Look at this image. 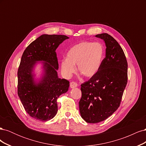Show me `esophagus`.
I'll return each mask as SVG.
<instances>
[{"label": "esophagus", "mask_w": 146, "mask_h": 146, "mask_svg": "<svg viewBox=\"0 0 146 146\" xmlns=\"http://www.w3.org/2000/svg\"><path fill=\"white\" fill-rule=\"evenodd\" d=\"M77 85H78L77 83H76V82H70V88H76V87H77Z\"/></svg>", "instance_id": "obj_1"}]
</instances>
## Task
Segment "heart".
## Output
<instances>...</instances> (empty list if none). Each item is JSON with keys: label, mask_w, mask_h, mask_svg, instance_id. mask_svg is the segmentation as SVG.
Instances as JSON below:
<instances>
[{"label": "heart", "mask_w": 146, "mask_h": 146, "mask_svg": "<svg viewBox=\"0 0 146 146\" xmlns=\"http://www.w3.org/2000/svg\"><path fill=\"white\" fill-rule=\"evenodd\" d=\"M105 48L100 42L84 41L70 48L66 58L61 61L64 76L69 78L77 69L86 77H92L98 72L105 58Z\"/></svg>", "instance_id": "heart-1"}]
</instances>
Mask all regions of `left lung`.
I'll return each mask as SVG.
<instances>
[{"mask_svg": "<svg viewBox=\"0 0 146 146\" xmlns=\"http://www.w3.org/2000/svg\"><path fill=\"white\" fill-rule=\"evenodd\" d=\"M105 44V58L98 72L81 85L79 110L88 123L105 121L120 105L127 83V62L122 48L107 33L97 35Z\"/></svg>", "mask_w": 146, "mask_h": 146, "instance_id": "left-lung-1", "label": "left lung"}]
</instances>
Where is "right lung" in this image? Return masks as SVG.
Wrapping results in <instances>:
<instances>
[{
	"label": "right lung",
	"mask_w": 146,
	"mask_h": 146,
	"mask_svg": "<svg viewBox=\"0 0 146 146\" xmlns=\"http://www.w3.org/2000/svg\"><path fill=\"white\" fill-rule=\"evenodd\" d=\"M69 38L65 35L44 34L25 48L17 72V94L29 115L41 121L54 118L58 111L57 99L66 93L69 81L58 77L56 49ZM40 65V74L36 72Z\"/></svg>",
	"instance_id": "1"
}]
</instances>
